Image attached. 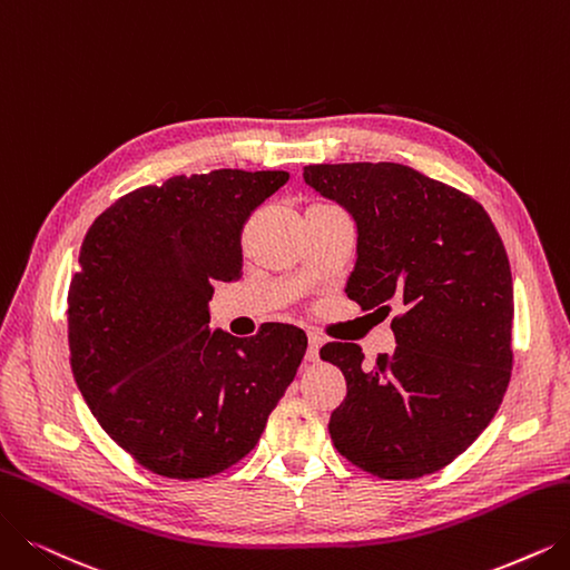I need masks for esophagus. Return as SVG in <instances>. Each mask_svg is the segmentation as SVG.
<instances>
[{
	"mask_svg": "<svg viewBox=\"0 0 570 570\" xmlns=\"http://www.w3.org/2000/svg\"><path fill=\"white\" fill-rule=\"evenodd\" d=\"M321 346H323V336L311 332L308 334V351H306L308 362H317V357H321Z\"/></svg>",
	"mask_w": 570,
	"mask_h": 570,
	"instance_id": "esophagus-1",
	"label": "esophagus"
}]
</instances>
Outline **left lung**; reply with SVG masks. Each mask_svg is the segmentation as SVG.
<instances>
[{
  "mask_svg": "<svg viewBox=\"0 0 570 570\" xmlns=\"http://www.w3.org/2000/svg\"><path fill=\"white\" fill-rule=\"evenodd\" d=\"M306 185L357 224L346 294L395 308L397 346L364 370L357 344L321 357L346 376L330 419L341 456L381 480L438 472L482 435L512 374L514 294L505 245L468 194L400 164H317Z\"/></svg>",
  "mask_w": 570,
  "mask_h": 570,
  "instance_id": "left-lung-1",
  "label": "left lung"
}]
</instances>
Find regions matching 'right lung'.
<instances>
[{"label": "right lung", "mask_w": 570, "mask_h": 570, "mask_svg": "<svg viewBox=\"0 0 570 570\" xmlns=\"http://www.w3.org/2000/svg\"><path fill=\"white\" fill-rule=\"evenodd\" d=\"M289 173L177 175L121 196L83 238L67 292L79 391L107 435L170 480L224 472L255 449L306 334L210 332L215 283L243 276V226Z\"/></svg>", "instance_id": "add662e5"}]
</instances>
